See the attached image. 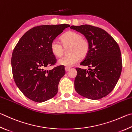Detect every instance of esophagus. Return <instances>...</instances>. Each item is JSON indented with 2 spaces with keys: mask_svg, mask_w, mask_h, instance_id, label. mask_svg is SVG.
Segmentation results:
<instances>
[{
  "mask_svg": "<svg viewBox=\"0 0 132 132\" xmlns=\"http://www.w3.org/2000/svg\"><path fill=\"white\" fill-rule=\"evenodd\" d=\"M65 70L66 72H67V71H68L69 70H70V67H66L65 68Z\"/></svg>",
  "mask_w": 132,
  "mask_h": 132,
  "instance_id": "1",
  "label": "esophagus"
}]
</instances>
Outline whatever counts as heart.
Segmentation results:
<instances>
[{
  "instance_id": "1",
  "label": "heart",
  "mask_w": 132,
  "mask_h": 132,
  "mask_svg": "<svg viewBox=\"0 0 132 132\" xmlns=\"http://www.w3.org/2000/svg\"><path fill=\"white\" fill-rule=\"evenodd\" d=\"M61 43L54 39L50 44V49L55 57H61L64 53V47H68V55L62 57L58 60L61 65L71 67L79 61L80 57H85L90 49V43L81 34L75 31H69L61 38Z\"/></svg>"
}]
</instances>
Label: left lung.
I'll return each instance as SVG.
<instances>
[{"instance_id": "1", "label": "left lung", "mask_w": 132, "mask_h": 132, "mask_svg": "<svg viewBox=\"0 0 132 132\" xmlns=\"http://www.w3.org/2000/svg\"><path fill=\"white\" fill-rule=\"evenodd\" d=\"M70 28L82 34L90 43L88 54L80 64L92 68H76L75 90L91 100L104 97L114 89L121 73L122 61L119 45L100 28L86 24L72 25Z\"/></svg>"}]
</instances>
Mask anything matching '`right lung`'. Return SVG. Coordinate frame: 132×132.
Instances as JSON below:
<instances>
[{
	"instance_id": "add662e5",
	"label": "right lung",
	"mask_w": 132,
	"mask_h": 132,
	"mask_svg": "<svg viewBox=\"0 0 132 132\" xmlns=\"http://www.w3.org/2000/svg\"><path fill=\"white\" fill-rule=\"evenodd\" d=\"M69 27L65 24L35 27L25 32L14 48L11 60L14 80L30 100L42 103L57 94L60 79L65 73L64 67L45 69L57 61L51 42Z\"/></svg>"
}]
</instances>
